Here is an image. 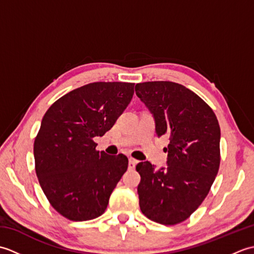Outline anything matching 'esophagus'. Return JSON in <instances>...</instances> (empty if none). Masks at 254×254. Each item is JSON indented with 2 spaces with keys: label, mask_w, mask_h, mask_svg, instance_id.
Masks as SVG:
<instances>
[{
  "label": "esophagus",
  "mask_w": 254,
  "mask_h": 254,
  "mask_svg": "<svg viewBox=\"0 0 254 254\" xmlns=\"http://www.w3.org/2000/svg\"><path fill=\"white\" fill-rule=\"evenodd\" d=\"M135 165H136V160L135 159H133V158L128 159V169L133 170L134 168H135Z\"/></svg>",
  "instance_id": "esophagus-1"
}]
</instances>
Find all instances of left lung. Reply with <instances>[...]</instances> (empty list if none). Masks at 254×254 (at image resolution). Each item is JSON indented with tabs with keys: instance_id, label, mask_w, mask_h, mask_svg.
Listing matches in <instances>:
<instances>
[{
	"instance_id": "1",
	"label": "left lung",
	"mask_w": 254,
	"mask_h": 254,
	"mask_svg": "<svg viewBox=\"0 0 254 254\" xmlns=\"http://www.w3.org/2000/svg\"><path fill=\"white\" fill-rule=\"evenodd\" d=\"M135 93L156 121L158 136L169 137L168 167L154 171L138 163L139 207L153 222H185L207 196L220 164V127L206 102L192 90L168 80L138 83Z\"/></svg>"
}]
</instances>
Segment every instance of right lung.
Returning a JSON list of instances; mask_svg holds the SVG:
<instances>
[{
	"mask_svg": "<svg viewBox=\"0 0 254 254\" xmlns=\"http://www.w3.org/2000/svg\"><path fill=\"white\" fill-rule=\"evenodd\" d=\"M133 94L134 83H90L45 113L34 143L35 169L48 201L63 217L84 222L105 213L128 160L97 150L94 137L110 130Z\"/></svg>",
	"mask_w": 254,
	"mask_h": 254,
	"instance_id": "add662e5",
	"label": "right lung"
}]
</instances>
